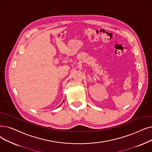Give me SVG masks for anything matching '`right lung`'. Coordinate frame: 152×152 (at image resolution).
<instances>
[{
    "instance_id": "1",
    "label": "right lung",
    "mask_w": 152,
    "mask_h": 152,
    "mask_svg": "<svg viewBox=\"0 0 152 152\" xmlns=\"http://www.w3.org/2000/svg\"><path fill=\"white\" fill-rule=\"evenodd\" d=\"M60 106H59V107H60Z\"/></svg>"
}]
</instances>
